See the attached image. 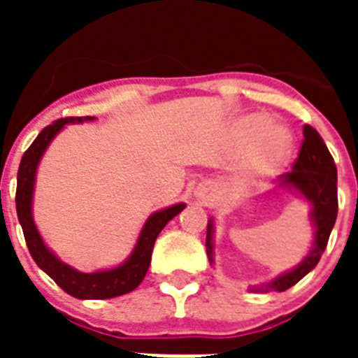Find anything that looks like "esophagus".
Returning <instances> with one entry per match:
<instances>
[{
    "mask_svg": "<svg viewBox=\"0 0 358 358\" xmlns=\"http://www.w3.org/2000/svg\"><path fill=\"white\" fill-rule=\"evenodd\" d=\"M195 197L202 199V201H206V189H204V188H199L197 192H195Z\"/></svg>",
    "mask_w": 358,
    "mask_h": 358,
    "instance_id": "esophagus-1",
    "label": "esophagus"
}]
</instances>
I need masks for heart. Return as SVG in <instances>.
<instances>
[{"label":"heart","mask_w":358,"mask_h":358,"mask_svg":"<svg viewBox=\"0 0 358 358\" xmlns=\"http://www.w3.org/2000/svg\"><path fill=\"white\" fill-rule=\"evenodd\" d=\"M240 150L238 170L245 181L258 182L285 170L292 156L294 140L287 125L276 120L249 115L233 125Z\"/></svg>","instance_id":"obj_1"}]
</instances>
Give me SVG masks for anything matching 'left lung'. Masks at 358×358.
<instances>
[{"mask_svg":"<svg viewBox=\"0 0 358 358\" xmlns=\"http://www.w3.org/2000/svg\"><path fill=\"white\" fill-rule=\"evenodd\" d=\"M303 145L292 172L281 176L280 186L297 194L310 204V222L314 226V240L308 255L296 267L278 274L262 285L251 287V292H285L303 280L321 260L337 218V166L319 132L310 125L303 127ZM215 222L208 220L206 252L210 265L215 264Z\"/></svg>","mask_w":358,"mask_h":358,"instance_id":"left-lung-1","label":"left lung"}]
</instances>
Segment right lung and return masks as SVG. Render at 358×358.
<instances>
[{
  "label": "right lung",
  "mask_w": 358,
  "mask_h": 358,
  "mask_svg": "<svg viewBox=\"0 0 358 358\" xmlns=\"http://www.w3.org/2000/svg\"><path fill=\"white\" fill-rule=\"evenodd\" d=\"M94 116H84V118H62L53 122L46 129L39 132L34 143L24 152L21 164L17 170V189H15V210H17L19 224L23 227V235L27 240L28 251L31 258L48 274L57 285L61 287L69 296L77 299H110V297L123 296V294L132 292L136 287L143 281L145 274L148 271L152 258V249L156 243L157 235L161 233L166 224L172 220L176 215L181 213L186 208L185 202H177L173 206L163 208V210L152 213L145 220L143 227L140 231V236L136 240L134 249L127 256V260L116 267L103 268V271H94V273H80L71 265L64 262L44 243L39 229L34 220V189H36V177L39 163L43 159L44 152L50 147L55 136L69 125V123H84L93 122Z\"/></svg>",
  "instance_id": "1"
}]
</instances>
